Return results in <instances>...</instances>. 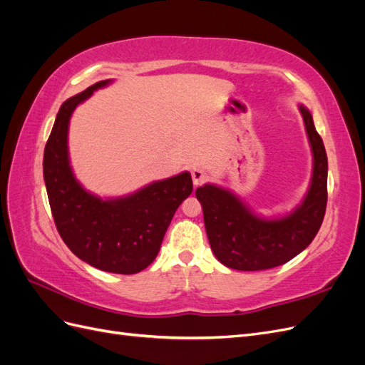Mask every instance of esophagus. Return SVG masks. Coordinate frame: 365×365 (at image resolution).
I'll return each mask as SVG.
<instances>
[{
    "mask_svg": "<svg viewBox=\"0 0 365 365\" xmlns=\"http://www.w3.org/2000/svg\"><path fill=\"white\" fill-rule=\"evenodd\" d=\"M192 178H193V184H195V185H200V184H202V182L205 181L207 175H205V172L201 170V169H193V170H192Z\"/></svg>",
    "mask_w": 365,
    "mask_h": 365,
    "instance_id": "1",
    "label": "esophagus"
}]
</instances>
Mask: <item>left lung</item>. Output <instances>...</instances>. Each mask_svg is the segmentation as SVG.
<instances>
[{"label":"left lung","instance_id":"1","mask_svg":"<svg viewBox=\"0 0 365 365\" xmlns=\"http://www.w3.org/2000/svg\"><path fill=\"white\" fill-rule=\"evenodd\" d=\"M314 153L312 181L302 205L279 219L254 215L236 195L205 184L196 197L202 205L210 247L225 267L262 271L280 267L300 254L317 236L327 204V155L307 108L300 105Z\"/></svg>","mask_w":365,"mask_h":365}]
</instances>
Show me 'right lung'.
<instances>
[{"mask_svg":"<svg viewBox=\"0 0 365 365\" xmlns=\"http://www.w3.org/2000/svg\"><path fill=\"white\" fill-rule=\"evenodd\" d=\"M108 83L97 82L62 103L43 150V180L65 245L97 269L137 274L155 260L176 208L192 193L193 182L190 173L182 172L105 201L77 182L68 158L70 117L77 105Z\"/></svg>","mask_w":365,"mask_h":365,"instance_id":"obj_1","label":"right lung"}]
</instances>
